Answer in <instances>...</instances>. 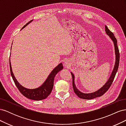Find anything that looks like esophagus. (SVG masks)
<instances>
[{
	"label": "esophagus",
	"instance_id": "34e87169",
	"mask_svg": "<svg viewBox=\"0 0 126 126\" xmlns=\"http://www.w3.org/2000/svg\"><path fill=\"white\" fill-rule=\"evenodd\" d=\"M64 67H67L68 66V63L67 62H65V63H64Z\"/></svg>",
	"mask_w": 126,
	"mask_h": 126
}]
</instances>
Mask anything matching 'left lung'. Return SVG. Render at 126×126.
<instances>
[{
    "mask_svg": "<svg viewBox=\"0 0 126 126\" xmlns=\"http://www.w3.org/2000/svg\"><path fill=\"white\" fill-rule=\"evenodd\" d=\"M105 31L106 33L109 36V37L111 38V39L113 42L114 46H115V55H116V62L115 66L112 71V73L110 75L109 79L108 81L106 82L105 84L101 88L98 89V90L94 91L92 93H89V94H85L79 91L76 87L75 84V76L73 73L71 72L72 77V86H73V88L75 93L77 95V96L79 98H82L83 99H93L94 98L101 97L103 94L106 93L110 87L111 86L112 83L113 81L114 78L115 77L116 74L117 73V71L118 69V67H119V58H120V55H119V49H118V46H117V40L115 38V36L113 34V33L110 32L109 29L107 27L105 26Z\"/></svg>",
    "mask_w": 126,
    "mask_h": 126,
    "instance_id": "8db88e82",
    "label": "left lung"
}]
</instances>
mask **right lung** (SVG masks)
Wrapping results in <instances>:
<instances>
[{"mask_svg": "<svg viewBox=\"0 0 126 126\" xmlns=\"http://www.w3.org/2000/svg\"><path fill=\"white\" fill-rule=\"evenodd\" d=\"M32 21V20H30L27 24H26L21 29L24 28L26 26H27ZM9 64L11 77H12L14 80V81L15 83V85L17 86V88L25 97L33 100H41L45 99L50 94L53 88V86H54V82L55 76L59 71L63 69V63H59L58 65L56 67H55L50 72V74H49L46 80L43 83V84H42V85H41L39 87L37 88L31 89L26 88L22 86L20 83L18 82L17 79L14 76L13 72L12 71L10 59Z\"/></svg>", "mask_w": 126, "mask_h": 126, "instance_id": "add662e5", "label": "right lung"}]
</instances>
